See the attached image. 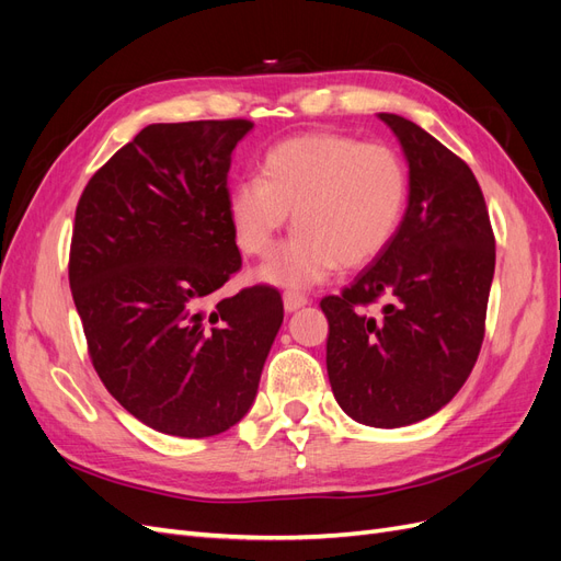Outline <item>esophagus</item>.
I'll list each match as a JSON object with an SVG mask.
<instances>
[{
    "instance_id": "obj_1",
    "label": "esophagus",
    "mask_w": 561,
    "mask_h": 561,
    "mask_svg": "<svg viewBox=\"0 0 561 561\" xmlns=\"http://www.w3.org/2000/svg\"><path fill=\"white\" fill-rule=\"evenodd\" d=\"M307 304H309V299L304 297L301 293H295V290L283 293V307H285L287 313H293V311H297L301 307H307Z\"/></svg>"
}]
</instances>
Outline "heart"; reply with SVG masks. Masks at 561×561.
Here are the masks:
<instances>
[{"mask_svg": "<svg viewBox=\"0 0 561 561\" xmlns=\"http://www.w3.org/2000/svg\"><path fill=\"white\" fill-rule=\"evenodd\" d=\"M410 201L398 149L344 133H304L266 151L262 178L233 184L229 219L239 248L266 257L293 210L295 236L262 268L285 287L325 280L336 266L360 268L396 239Z\"/></svg>", "mask_w": 561, "mask_h": 561, "instance_id": "1", "label": "heart"}]
</instances>
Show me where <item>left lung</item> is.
<instances>
[{"mask_svg": "<svg viewBox=\"0 0 561 561\" xmlns=\"http://www.w3.org/2000/svg\"><path fill=\"white\" fill-rule=\"evenodd\" d=\"M379 118L410 163V203L390 245L320 309L339 407L400 428L443 410L478 363L496 241L468 163L410 118Z\"/></svg>", "mask_w": 561, "mask_h": 561, "instance_id": "obj_1", "label": "left lung"}]
</instances>
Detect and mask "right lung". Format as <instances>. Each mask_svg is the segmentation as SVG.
<instances>
[{"instance_id": "right-lung-1", "label": "right lung", "mask_w": 561, "mask_h": 561, "mask_svg": "<svg viewBox=\"0 0 561 561\" xmlns=\"http://www.w3.org/2000/svg\"><path fill=\"white\" fill-rule=\"evenodd\" d=\"M250 128L248 118L151 124L77 203L67 268L91 363L126 412L165 435L239 423L283 322L271 285L206 311L241 268L227 175Z\"/></svg>"}]
</instances>
